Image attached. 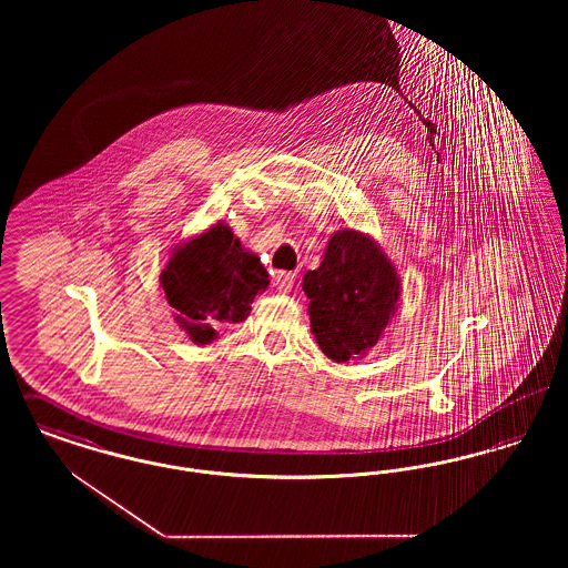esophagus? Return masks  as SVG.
Listing matches in <instances>:
<instances>
[{
	"label": "esophagus",
	"mask_w": 568,
	"mask_h": 568,
	"mask_svg": "<svg viewBox=\"0 0 568 568\" xmlns=\"http://www.w3.org/2000/svg\"><path fill=\"white\" fill-rule=\"evenodd\" d=\"M294 281H296V274L294 272H278L274 276V285L281 294H287L292 287H294Z\"/></svg>",
	"instance_id": "34e87169"
}]
</instances>
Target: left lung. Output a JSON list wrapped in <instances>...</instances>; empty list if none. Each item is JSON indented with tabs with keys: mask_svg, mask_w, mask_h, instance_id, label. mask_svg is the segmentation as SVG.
Listing matches in <instances>:
<instances>
[{
	"mask_svg": "<svg viewBox=\"0 0 568 568\" xmlns=\"http://www.w3.org/2000/svg\"><path fill=\"white\" fill-rule=\"evenodd\" d=\"M311 332L334 362L364 357L398 311L400 276L375 239L338 230L317 271L304 274Z\"/></svg>",
	"mask_w": 568,
	"mask_h": 568,
	"instance_id": "obj_1",
	"label": "left lung"
}]
</instances>
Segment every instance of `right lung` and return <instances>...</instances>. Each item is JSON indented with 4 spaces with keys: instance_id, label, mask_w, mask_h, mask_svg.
<instances>
[{
    "instance_id": "add662e5",
    "label": "right lung",
    "mask_w": 568,
    "mask_h": 568,
    "mask_svg": "<svg viewBox=\"0 0 568 568\" xmlns=\"http://www.w3.org/2000/svg\"><path fill=\"white\" fill-rule=\"evenodd\" d=\"M268 283L260 257L246 251L221 221L187 243L176 244L160 274L174 322L195 345L213 343L215 325L244 322L253 300Z\"/></svg>"
}]
</instances>
